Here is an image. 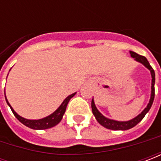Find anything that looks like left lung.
<instances>
[{
    "label": "left lung",
    "instance_id": "1",
    "mask_svg": "<svg viewBox=\"0 0 161 161\" xmlns=\"http://www.w3.org/2000/svg\"><path fill=\"white\" fill-rule=\"evenodd\" d=\"M129 53H130V55H131L132 58H134L136 61H138L140 63H142V64H144L151 71V75H152V92H151V97H150V101H149V103L147 106V108L140 115H137L135 118L132 119V120L128 121H115V120H110V119L106 118L105 116H103L100 112L98 111L97 108H96L94 101L92 99V101H91V108H92V113L95 115L97 121L102 126H103L104 128L112 129V130H127V129H130V128H134L135 126H136L140 121H142V119L144 118L146 114L149 111V109H150L153 103V99H154V83H155V73H154V70L152 68V66L150 65V64L148 63V61H147V59L145 57L139 55L137 53L131 52V51Z\"/></svg>",
    "mask_w": 161,
    "mask_h": 161
}]
</instances>
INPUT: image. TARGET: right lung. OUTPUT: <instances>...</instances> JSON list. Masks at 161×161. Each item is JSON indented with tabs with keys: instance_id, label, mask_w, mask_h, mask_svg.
I'll return each mask as SVG.
<instances>
[{
	"instance_id": "1",
	"label": "right lung",
	"mask_w": 161,
	"mask_h": 161,
	"mask_svg": "<svg viewBox=\"0 0 161 161\" xmlns=\"http://www.w3.org/2000/svg\"><path fill=\"white\" fill-rule=\"evenodd\" d=\"M76 94V93H73V94L70 95L69 97H67L64 102L62 103V104L60 105L58 108L57 109L56 111L53 113L52 115H48L47 117H45V118L43 119H40V120H27V119H25L21 117V116H19L17 113H16L13 108L11 107V105L9 104V103L7 100V98H6V101L8 103V104L11 108V110L14 113V115L15 116L16 118L18 119L22 124H24L26 127H28L30 128H33V129H47V128H53L54 126H56L58 123H59L60 121L62 120L63 118V115L64 114V112H65V109H66V106L68 104V103L70 101V99L71 97H73L74 95Z\"/></svg>"
}]
</instances>
